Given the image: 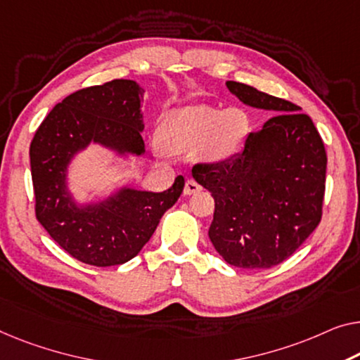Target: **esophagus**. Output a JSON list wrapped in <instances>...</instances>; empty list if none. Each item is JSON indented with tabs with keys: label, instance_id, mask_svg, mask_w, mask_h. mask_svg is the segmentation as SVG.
<instances>
[{
	"label": "esophagus",
	"instance_id": "34e87169",
	"mask_svg": "<svg viewBox=\"0 0 360 360\" xmlns=\"http://www.w3.org/2000/svg\"><path fill=\"white\" fill-rule=\"evenodd\" d=\"M202 186L198 184L197 181L194 179H187L186 181V186H184V194L186 195H192V194H197V192H200Z\"/></svg>",
	"mask_w": 360,
	"mask_h": 360
}]
</instances>
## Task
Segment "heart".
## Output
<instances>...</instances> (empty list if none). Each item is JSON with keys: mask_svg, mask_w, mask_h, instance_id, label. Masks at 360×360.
<instances>
[{"mask_svg": "<svg viewBox=\"0 0 360 360\" xmlns=\"http://www.w3.org/2000/svg\"><path fill=\"white\" fill-rule=\"evenodd\" d=\"M249 127V116L243 110L200 105L166 117L160 129V142L169 152H186L197 147L198 160L219 163L240 147Z\"/></svg>", "mask_w": 360, "mask_h": 360, "instance_id": "heart-1", "label": "heart"}]
</instances>
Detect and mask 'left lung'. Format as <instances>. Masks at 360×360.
<instances>
[{
  "mask_svg": "<svg viewBox=\"0 0 360 360\" xmlns=\"http://www.w3.org/2000/svg\"><path fill=\"white\" fill-rule=\"evenodd\" d=\"M248 106L275 112L244 148L192 176L214 198L208 238L229 265L271 268L296 252L321 219L326 152L312 120L291 101L228 80Z\"/></svg>",
  "mask_w": 360,
  "mask_h": 360,
  "instance_id": "obj_1",
  "label": "left lung"
}]
</instances>
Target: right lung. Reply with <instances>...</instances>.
<instances>
[{
    "mask_svg": "<svg viewBox=\"0 0 360 360\" xmlns=\"http://www.w3.org/2000/svg\"><path fill=\"white\" fill-rule=\"evenodd\" d=\"M142 100L143 89L129 79L77 90L48 112L32 139L37 219L69 255L87 265L112 266L134 259L184 189V178L178 176L168 191L124 186L96 203H79L69 192V165L90 143L117 157L146 153Z\"/></svg>",
    "mask_w": 360,
    "mask_h": 360,
    "instance_id": "add662e5",
    "label": "right lung"
}]
</instances>
